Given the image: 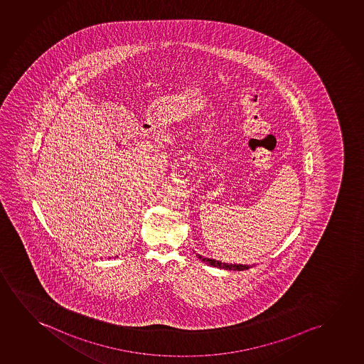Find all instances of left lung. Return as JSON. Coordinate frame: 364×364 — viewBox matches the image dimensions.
Wrapping results in <instances>:
<instances>
[{"mask_svg": "<svg viewBox=\"0 0 364 364\" xmlns=\"http://www.w3.org/2000/svg\"><path fill=\"white\" fill-rule=\"evenodd\" d=\"M201 261H204L205 264L214 266V267H219V269H234V271H244V269H251V266H246V264H224L221 261H216V259H206V257H201L200 255H196Z\"/></svg>", "mask_w": 364, "mask_h": 364, "instance_id": "8db88e82", "label": "left lung"}]
</instances>
